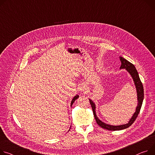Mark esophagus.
Returning <instances> with one entry per match:
<instances>
[{"label": "esophagus", "instance_id": "1", "mask_svg": "<svg viewBox=\"0 0 155 155\" xmlns=\"http://www.w3.org/2000/svg\"><path fill=\"white\" fill-rule=\"evenodd\" d=\"M86 90H87V89H86V87L85 86L82 87V91H86Z\"/></svg>", "mask_w": 155, "mask_h": 155}]
</instances>
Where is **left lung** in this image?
I'll list each match as a JSON object with an SVG mask.
<instances>
[{
  "instance_id": "left-lung-1",
  "label": "left lung",
  "mask_w": 155,
  "mask_h": 155,
  "mask_svg": "<svg viewBox=\"0 0 155 155\" xmlns=\"http://www.w3.org/2000/svg\"><path fill=\"white\" fill-rule=\"evenodd\" d=\"M120 61H121L122 64H121L120 69H125L127 72L130 74V75L132 76L133 81L134 82L135 87H136L137 94L138 104H137V106L136 107V110H135V113L134 114V115H132V117H131V118L130 119L128 122L126 124L120 125H109V124L103 122L102 121H101L100 120L96 115V104H95V103L94 102V101L92 100L89 99V102L91 105L92 109L93 110V114H94V115L95 119H96L97 124L102 128L111 130V131L124 130V129L127 128L128 127L132 125V124L135 122V119L137 118V117L140 111L142 103H143V99H144L143 87V84L140 81L138 73L137 72V71L135 66L133 64L130 63L129 61H128L127 59H125V58H124L122 56H120Z\"/></svg>"
}]
</instances>
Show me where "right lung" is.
<instances>
[{
    "mask_svg": "<svg viewBox=\"0 0 155 155\" xmlns=\"http://www.w3.org/2000/svg\"><path fill=\"white\" fill-rule=\"evenodd\" d=\"M79 97V95H76V96L73 97V99H72V101H71V106H72V105L73 104V103H74V102L78 99ZM70 128H71V127H70ZM69 128V129H70Z\"/></svg>",
    "mask_w": 155,
    "mask_h": 155,
    "instance_id": "1",
    "label": "right lung"
}]
</instances>
